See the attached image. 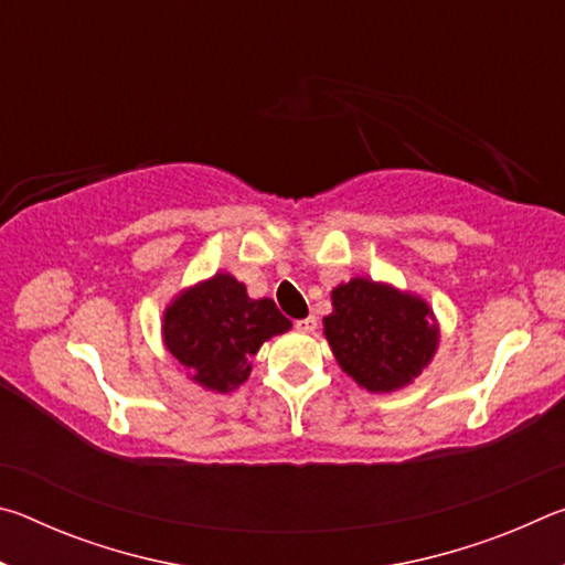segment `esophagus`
<instances>
[{
  "instance_id": "obj_1",
  "label": "esophagus",
  "mask_w": 565,
  "mask_h": 565,
  "mask_svg": "<svg viewBox=\"0 0 565 565\" xmlns=\"http://www.w3.org/2000/svg\"><path fill=\"white\" fill-rule=\"evenodd\" d=\"M317 327H319L317 317H306V319H299V321H296V329L303 331V333H311V331H317Z\"/></svg>"
}]
</instances>
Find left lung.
Returning a JSON list of instances; mask_svg holds the SVG:
<instances>
[{
  "instance_id": "obj_1",
  "label": "left lung",
  "mask_w": 565,
  "mask_h": 565,
  "mask_svg": "<svg viewBox=\"0 0 565 565\" xmlns=\"http://www.w3.org/2000/svg\"><path fill=\"white\" fill-rule=\"evenodd\" d=\"M333 311L323 333L339 366L369 391H394L411 384L438 347L431 309L411 294L384 284L351 279L331 294Z\"/></svg>"
}]
</instances>
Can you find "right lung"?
<instances>
[{
  "label": "right lung",
  "instance_id": "1",
  "mask_svg": "<svg viewBox=\"0 0 565 565\" xmlns=\"http://www.w3.org/2000/svg\"><path fill=\"white\" fill-rule=\"evenodd\" d=\"M291 329L271 299H248L234 276L216 274L194 286L164 313V341L196 384L218 394L248 379L262 343Z\"/></svg>",
  "mask_w": 565,
  "mask_h": 565
}]
</instances>
